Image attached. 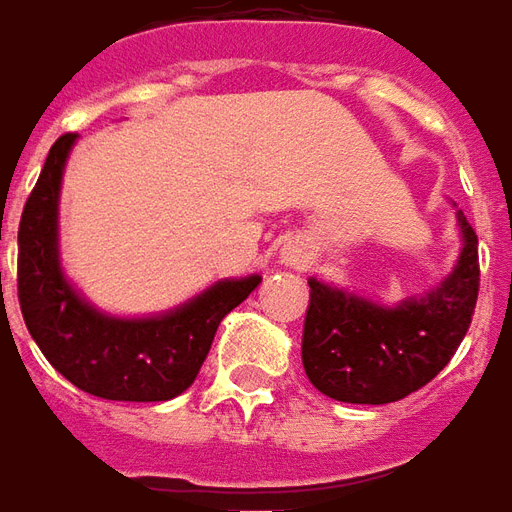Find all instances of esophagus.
Returning a JSON list of instances; mask_svg holds the SVG:
<instances>
[{
	"mask_svg": "<svg viewBox=\"0 0 512 512\" xmlns=\"http://www.w3.org/2000/svg\"><path fill=\"white\" fill-rule=\"evenodd\" d=\"M302 259H305V253H302V248H299V245H286V248H283V261H286V264H302Z\"/></svg>",
	"mask_w": 512,
	"mask_h": 512,
	"instance_id": "esophagus-1",
	"label": "esophagus"
}]
</instances>
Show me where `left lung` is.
Wrapping results in <instances>:
<instances>
[{"instance_id": "8db88e82", "label": "left lung", "mask_w": 512, "mask_h": 512, "mask_svg": "<svg viewBox=\"0 0 512 512\" xmlns=\"http://www.w3.org/2000/svg\"><path fill=\"white\" fill-rule=\"evenodd\" d=\"M461 253L451 275L424 297L386 307L310 278L302 364L321 394L351 405H386L443 370L478 302V234L456 213Z\"/></svg>"}]
</instances>
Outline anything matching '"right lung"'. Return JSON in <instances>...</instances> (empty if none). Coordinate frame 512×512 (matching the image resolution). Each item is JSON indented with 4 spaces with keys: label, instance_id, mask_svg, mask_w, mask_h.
Segmentation results:
<instances>
[{
    "label": "right lung",
    "instance_id": "right-lung-1",
    "mask_svg": "<svg viewBox=\"0 0 512 512\" xmlns=\"http://www.w3.org/2000/svg\"><path fill=\"white\" fill-rule=\"evenodd\" d=\"M78 134H61L26 199L18 226V302L45 359L86 394L115 402H167L199 375L226 313L261 275L218 280L186 305L148 318H115L80 297L59 259V194ZM2 288V283H0Z\"/></svg>",
    "mask_w": 512,
    "mask_h": 512
}]
</instances>
